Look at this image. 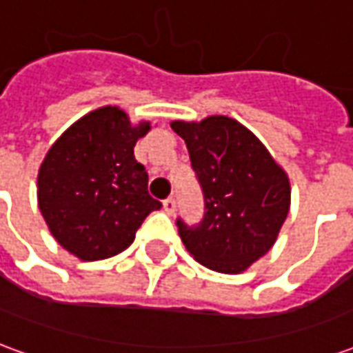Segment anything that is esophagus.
<instances>
[{"mask_svg": "<svg viewBox=\"0 0 353 353\" xmlns=\"http://www.w3.org/2000/svg\"><path fill=\"white\" fill-rule=\"evenodd\" d=\"M162 208H164V212H166L168 215H174V212H176V200L166 199L164 202H162Z\"/></svg>", "mask_w": 353, "mask_h": 353, "instance_id": "obj_1", "label": "esophagus"}]
</instances>
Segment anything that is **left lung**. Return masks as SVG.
<instances>
[{"mask_svg":"<svg viewBox=\"0 0 353 353\" xmlns=\"http://www.w3.org/2000/svg\"><path fill=\"white\" fill-rule=\"evenodd\" d=\"M187 143L204 192L206 214L196 227L177 219L187 252L221 274H240L276 242L291 206L285 170L244 124L225 115L172 121Z\"/></svg>","mask_w":353,"mask_h":353,"instance_id":"left-lung-1","label":"left lung"}]
</instances>
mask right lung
<instances>
[{
  "label": "right lung",
  "instance_id": "add662e5",
  "mask_svg": "<svg viewBox=\"0 0 353 353\" xmlns=\"http://www.w3.org/2000/svg\"><path fill=\"white\" fill-rule=\"evenodd\" d=\"M151 130L117 105L81 117L50 145L37 174V204L50 234L81 261L124 252L147 215L162 206L147 192L134 145Z\"/></svg>",
  "mask_w": 353,
  "mask_h": 353
}]
</instances>
